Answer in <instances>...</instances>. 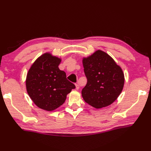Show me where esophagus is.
Here are the masks:
<instances>
[{
    "label": "esophagus",
    "mask_w": 151,
    "mask_h": 151,
    "mask_svg": "<svg viewBox=\"0 0 151 151\" xmlns=\"http://www.w3.org/2000/svg\"><path fill=\"white\" fill-rule=\"evenodd\" d=\"M76 89H77V90H78L79 89V86L78 85V84H76Z\"/></svg>",
    "instance_id": "obj_1"
}]
</instances>
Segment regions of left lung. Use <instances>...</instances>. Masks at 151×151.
<instances>
[{
	"instance_id": "left-lung-1",
	"label": "left lung",
	"mask_w": 151,
	"mask_h": 151,
	"mask_svg": "<svg viewBox=\"0 0 151 151\" xmlns=\"http://www.w3.org/2000/svg\"><path fill=\"white\" fill-rule=\"evenodd\" d=\"M87 84L82 90L84 101L96 108L106 107L119 96L124 86V74L115 60L101 50L83 58Z\"/></svg>"
}]
</instances>
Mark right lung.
<instances>
[{"instance_id":"right-lung-1","label":"right lung","mask_w":151,"mask_h":151,"mask_svg":"<svg viewBox=\"0 0 151 151\" xmlns=\"http://www.w3.org/2000/svg\"><path fill=\"white\" fill-rule=\"evenodd\" d=\"M60 62V58L45 53L36 59L27 74V92L36 106L44 110L53 111L60 106L76 88L67 79L65 72L59 69Z\"/></svg>"}]
</instances>
